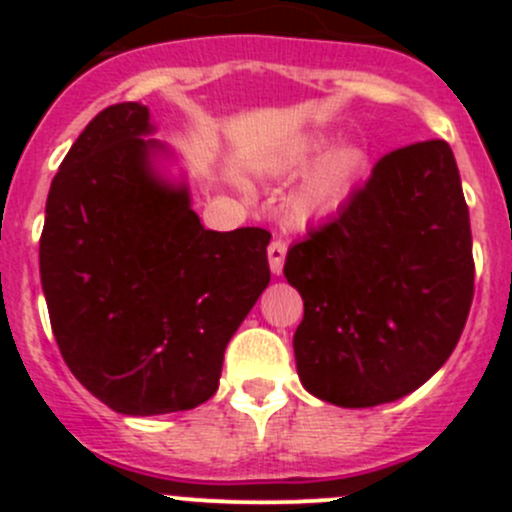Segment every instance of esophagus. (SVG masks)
<instances>
[{"instance_id":"esophagus-1","label":"esophagus","mask_w":512,"mask_h":512,"mask_svg":"<svg viewBox=\"0 0 512 512\" xmlns=\"http://www.w3.org/2000/svg\"><path fill=\"white\" fill-rule=\"evenodd\" d=\"M287 257V242L285 240H272L267 247V260H270L272 275H282V267H285Z\"/></svg>"}]
</instances>
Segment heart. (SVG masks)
I'll use <instances>...</instances> for the list:
<instances>
[{"label": "heart", "instance_id": "1", "mask_svg": "<svg viewBox=\"0 0 512 512\" xmlns=\"http://www.w3.org/2000/svg\"><path fill=\"white\" fill-rule=\"evenodd\" d=\"M327 141H314L312 146L304 148L294 163H304L309 156L322 151ZM361 168V153L356 148H339L332 156L324 158L317 168L309 173L304 180L302 188L294 193L292 210L299 220H312L322 218V215L332 213L347 195L349 185H352L354 175Z\"/></svg>", "mask_w": 512, "mask_h": 512}]
</instances>
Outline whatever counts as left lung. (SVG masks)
Masks as SVG:
<instances>
[{"label": "left lung", "mask_w": 512, "mask_h": 512, "mask_svg": "<svg viewBox=\"0 0 512 512\" xmlns=\"http://www.w3.org/2000/svg\"><path fill=\"white\" fill-rule=\"evenodd\" d=\"M473 240L446 141L386 153L337 218L289 247L304 299L294 359L304 389L344 409L389 404L456 349L473 302Z\"/></svg>", "instance_id": "obj_1"}]
</instances>
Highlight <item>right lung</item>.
Returning a JSON list of instances; mask_svg holds the SVG:
<instances>
[{"instance_id": "obj_1", "label": "right lung", "mask_w": 512, "mask_h": 512, "mask_svg": "<svg viewBox=\"0 0 512 512\" xmlns=\"http://www.w3.org/2000/svg\"><path fill=\"white\" fill-rule=\"evenodd\" d=\"M148 106L116 103L84 128L46 198L39 272L71 374L126 416L188 411L218 391L227 342L270 285L262 227L205 230Z\"/></svg>"}]
</instances>
